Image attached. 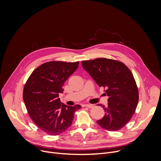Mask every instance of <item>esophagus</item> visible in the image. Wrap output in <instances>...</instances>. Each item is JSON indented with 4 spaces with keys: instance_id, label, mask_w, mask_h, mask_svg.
<instances>
[{
    "instance_id": "1",
    "label": "esophagus",
    "mask_w": 161,
    "mask_h": 161,
    "mask_svg": "<svg viewBox=\"0 0 161 161\" xmlns=\"http://www.w3.org/2000/svg\"><path fill=\"white\" fill-rule=\"evenodd\" d=\"M83 106H84V107H87V108H92V107L94 106V105H93V104H85V105H83Z\"/></svg>"
}]
</instances>
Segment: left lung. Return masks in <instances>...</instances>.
I'll return each instance as SVG.
<instances>
[{
    "mask_svg": "<svg viewBox=\"0 0 161 161\" xmlns=\"http://www.w3.org/2000/svg\"><path fill=\"white\" fill-rule=\"evenodd\" d=\"M81 65L99 86L106 88L108 106H103L104 116L97 123L109 131L120 130L129 122L138 103V90L131 71L122 62L105 58L83 61Z\"/></svg>",
    "mask_w": 161,
    "mask_h": 161,
    "instance_id": "1",
    "label": "left lung"
}]
</instances>
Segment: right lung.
Listing matches in <instances>:
<instances>
[{"label": "right lung", "mask_w": 161, "mask_h": 161, "mask_svg": "<svg viewBox=\"0 0 161 161\" xmlns=\"http://www.w3.org/2000/svg\"><path fill=\"white\" fill-rule=\"evenodd\" d=\"M79 62L53 61L44 63L32 73L23 92L29 114L36 125L52 136L69 127L80 105L70 106L60 102L63 85L77 69Z\"/></svg>", "instance_id": "right-lung-1"}]
</instances>
